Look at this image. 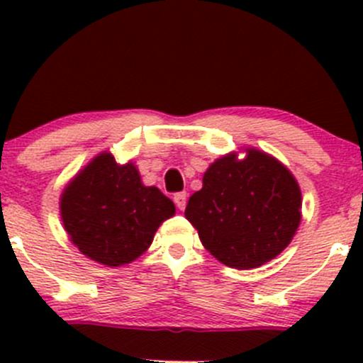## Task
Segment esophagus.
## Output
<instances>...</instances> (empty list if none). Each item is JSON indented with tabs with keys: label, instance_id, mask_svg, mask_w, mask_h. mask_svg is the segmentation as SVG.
<instances>
[{
	"label": "esophagus",
	"instance_id": "esophagus-1",
	"mask_svg": "<svg viewBox=\"0 0 363 363\" xmlns=\"http://www.w3.org/2000/svg\"><path fill=\"white\" fill-rule=\"evenodd\" d=\"M186 200H188V195H186V193H177V195L174 196V202L177 205L179 211H184Z\"/></svg>",
	"mask_w": 363,
	"mask_h": 363
}]
</instances>
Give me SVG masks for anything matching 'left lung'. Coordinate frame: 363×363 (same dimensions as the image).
<instances>
[{
  "label": "left lung",
  "mask_w": 363,
  "mask_h": 363,
  "mask_svg": "<svg viewBox=\"0 0 363 363\" xmlns=\"http://www.w3.org/2000/svg\"><path fill=\"white\" fill-rule=\"evenodd\" d=\"M208 164L186 219L203 247L226 267L250 270L288 247L302 219V193L290 170L256 147Z\"/></svg>",
  "instance_id": "8db88e82"
}]
</instances>
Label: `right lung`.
<instances>
[{
    "label": "right lung",
    "mask_w": 363,
    "mask_h": 363,
    "mask_svg": "<svg viewBox=\"0 0 363 363\" xmlns=\"http://www.w3.org/2000/svg\"><path fill=\"white\" fill-rule=\"evenodd\" d=\"M60 211L77 250L101 265L121 267L149 250L175 205L142 182L133 161L121 164L104 151L65 186Z\"/></svg>",
    "instance_id": "right-lung-1"
}]
</instances>
